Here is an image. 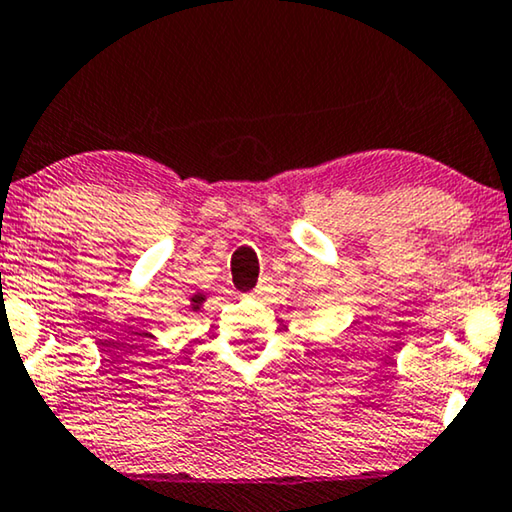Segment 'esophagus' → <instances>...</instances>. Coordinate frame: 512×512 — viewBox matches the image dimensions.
Masks as SVG:
<instances>
[{
    "label": "esophagus",
    "mask_w": 512,
    "mask_h": 512,
    "mask_svg": "<svg viewBox=\"0 0 512 512\" xmlns=\"http://www.w3.org/2000/svg\"><path fill=\"white\" fill-rule=\"evenodd\" d=\"M266 287H269V283H266V280H259L257 287L250 294H253V297H262V294L266 292Z\"/></svg>",
    "instance_id": "obj_1"
}]
</instances>
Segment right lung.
<instances>
[{
	"label": "right lung",
	"mask_w": 512,
	"mask_h": 512,
	"mask_svg": "<svg viewBox=\"0 0 512 512\" xmlns=\"http://www.w3.org/2000/svg\"><path fill=\"white\" fill-rule=\"evenodd\" d=\"M201 301H204V297H199V294H197V297H192V308H199V304H201Z\"/></svg>",
	"instance_id": "add662e5"
}]
</instances>
